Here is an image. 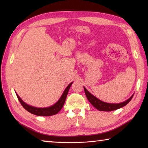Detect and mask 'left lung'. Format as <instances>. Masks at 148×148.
Here are the masks:
<instances>
[{
	"mask_svg": "<svg viewBox=\"0 0 148 148\" xmlns=\"http://www.w3.org/2000/svg\"><path fill=\"white\" fill-rule=\"evenodd\" d=\"M84 91L87 97V99H88V101L90 102L92 106H93L95 108L99 110V111H106V112H110L113 111V110H116L119 108H121L125 106V105H127L129 102L131 101L132 97H133L134 94L132 95V96L128 99L127 101H125L121 103L118 104H113V103H107V102H105L101 101V100L97 99L96 97H95L94 95H92L91 92H89L87 91L86 87H84Z\"/></svg>",
	"mask_w": 148,
	"mask_h": 148,
	"instance_id": "obj_1",
	"label": "left lung"
}]
</instances>
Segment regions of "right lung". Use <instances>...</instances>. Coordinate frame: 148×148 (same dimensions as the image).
<instances>
[{
  "label": "right lung",
  "instance_id": "add662e5",
  "mask_svg": "<svg viewBox=\"0 0 148 148\" xmlns=\"http://www.w3.org/2000/svg\"><path fill=\"white\" fill-rule=\"evenodd\" d=\"M73 84V82H71L68 86L66 87V88L64 89L63 93L61 95V97H60L59 101H57L56 104L52 105L51 106L46 107V108H37L34 106H30L28 104H27L23 100L20 98L19 96L17 94L16 92V94L17 95V98L20 102V103L21 104L22 106L27 111H28L30 113H31L36 116H53V115L57 114L58 112L62 109V106L64 104L65 100H66V96L68 95V92L69 91L70 87H71V85Z\"/></svg>",
  "mask_w": 148,
  "mask_h": 148
}]
</instances>
